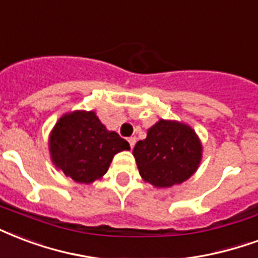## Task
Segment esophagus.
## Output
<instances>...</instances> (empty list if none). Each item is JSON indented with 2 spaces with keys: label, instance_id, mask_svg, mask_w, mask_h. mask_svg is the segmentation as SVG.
I'll return each instance as SVG.
<instances>
[{
  "label": "esophagus",
  "instance_id": "obj_1",
  "mask_svg": "<svg viewBox=\"0 0 258 258\" xmlns=\"http://www.w3.org/2000/svg\"><path fill=\"white\" fill-rule=\"evenodd\" d=\"M127 141H129V144H131V148H133V147H135V144H136V137H129V139H127Z\"/></svg>",
  "mask_w": 258,
  "mask_h": 258
}]
</instances>
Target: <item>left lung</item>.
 <instances>
[{
  "label": "left lung",
  "instance_id": "left-lung-1",
  "mask_svg": "<svg viewBox=\"0 0 258 258\" xmlns=\"http://www.w3.org/2000/svg\"><path fill=\"white\" fill-rule=\"evenodd\" d=\"M203 145L186 123L159 119L144 140L133 148L141 178L155 187H171L196 173L201 162Z\"/></svg>",
  "mask_w": 258,
  "mask_h": 258
}]
</instances>
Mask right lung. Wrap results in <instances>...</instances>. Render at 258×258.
Instances as JSON below:
<instances>
[{
  "mask_svg": "<svg viewBox=\"0 0 258 258\" xmlns=\"http://www.w3.org/2000/svg\"><path fill=\"white\" fill-rule=\"evenodd\" d=\"M50 156L55 167L79 183H91L107 173L114 155L129 143L108 132L94 111L63 114L50 133Z\"/></svg>",
  "mask_w": 258,
  "mask_h": 258,
  "instance_id": "right-lung-1",
  "label": "right lung"
}]
</instances>
